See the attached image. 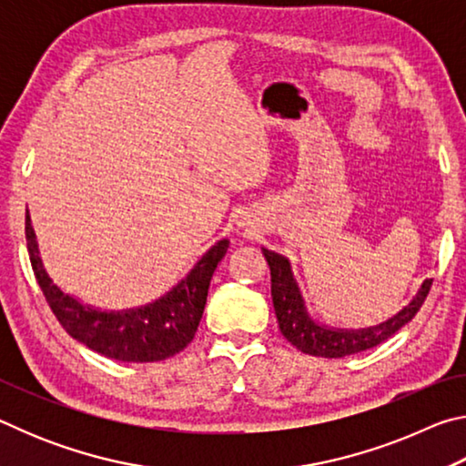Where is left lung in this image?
Wrapping results in <instances>:
<instances>
[{"mask_svg":"<svg viewBox=\"0 0 466 466\" xmlns=\"http://www.w3.org/2000/svg\"><path fill=\"white\" fill-rule=\"evenodd\" d=\"M263 255L271 269V298L275 317H278L281 335L298 347L302 353L317 358H345L351 353L366 351L370 347L380 345L392 337L400 327L411 320L421 309L423 299L428 298L431 279H425L417 289L411 302L392 319L368 329H335L319 325L306 309V299L299 291L298 281L291 271L289 261L279 252L263 248Z\"/></svg>","mask_w":466,"mask_h":466,"instance_id":"8db88e82","label":"left lung"}]
</instances>
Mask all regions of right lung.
I'll use <instances>...</instances> for the list:
<instances>
[{"mask_svg":"<svg viewBox=\"0 0 466 466\" xmlns=\"http://www.w3.org/2000/svg\"><path fill=\"white\" fill-rule=\"evenodd\" d=\"M26 247L35 278L61 327L76 341L100 356L119 361H160L177 356L193 341L203 317L211 275L222 261L230 240H218L195 263L185 279L162 298L139 309L100 310L69 296L46 273L35 228L26 211Z\"/></svg>","mask_w":466,"mask_h":466,"instance_id":"right-lung-1","label":"right lung"}]
</instances>
